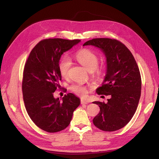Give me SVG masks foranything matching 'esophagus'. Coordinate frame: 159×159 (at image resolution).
Listing matches in <instances>:
<instances>
[{
  "mask_svg": "<svg viewBox=\"0 0 159 159\" xmlns=\"http://www.w3.org/2000/svg\"><path fill=\"white\" fill-rule=\"evenodd\" d=\"M89 102L88 101H85L84 99H81V104H88Z\"/></svg>",
  "mask_w": 159,
  "mask_h": 159,
  "instance_id": "obj_1",
  "label": "esophagus"
}]
</instances>
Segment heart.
Segmentation results:
<instances>
[{
  "label": "heart",
  "instance_id": "1",
  "mask_svg": "<svg viewBox=\"0 0 159 159\" xmlns=\"http://www.w3.org/2000/svg\"><path fill=\"white\" fill-rule=\"evenodd\" d=\"M75 58L80 64L82 65L89 71H94L98 75L103 74L104 67L98 66L99 57L93 51L86 48L81 50L76 53ZM71 65V61L68 56H64L61 57L58 64L59 71L61 76L64 78L67 77ZM70 89L74 93L83 97L88 93V88L81 84L71 85Z\"/></svg>",
  "mask_w": 159,
  "mask_h": 159
}]
</instances>
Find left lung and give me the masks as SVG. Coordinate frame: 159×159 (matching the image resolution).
I'll return each instance as SVG.
<instances>
[{"label": "left lung", "instance_id": "left-lung-1", "mask_svg": "<svg viewBox=\"0 0 159 159\" xmlns=\"http://www.w3.org/2000/svg\"><path fill=\"white\" fill-rule=\"evenodd\" d=\"M92 45L107 57V73L98 95H111L107 103L94 102L100 111L93 119L94 125L103 131H115L131 121L141 92V78L133 54L122 42L111 38H93L83 46Z\"/></svg>", "mask_w": 159, "mask_h": 159}]
</instances>
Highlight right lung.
Wrapping results in <instances>:
<instances>
[{"mask_svg": "<svg viewBox=\"0 0 159 159\" xmlns=\"http://www.w3.org/2000/svg\"><path fill=\"white\" fill-rule=\"evenodd\" d=\"M80 40L48 38L34 47L23 71L22 89L26 111L36 126L48 133H56L68 127L80 100L73 93L60 101L54 98L61 80L58 64L64 52Z\"/></svg>", "mask_w": 159, "mask_h": 159, "instance_id": "add662e5", "label": "right lung"}]
</instances>
